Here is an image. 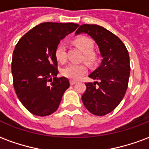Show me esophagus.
<instances>
[{
	"mask_svg": "<svg viewBox=\"0 0 149 149\" xmlns=\"http://www.w3.org/2000/svg\"><path fill=\"white\" fill-rule=\"evenodd\" d=\"M76 83H77V81H72V80L70 81V84H71V85H73V84H75Z\"/></svg>",
	"mask_w": 149,
	"mask_h": 149,
	"instance_id": "esophagus-1",
	"label": "esophagus"
}]
</instances>
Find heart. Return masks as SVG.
Returning <instances> with one entry per match:
<instances>
[{
	"instance_id": "heart-1",
	"label": "heart",
	"mask_w": 149,
	"mask_h": 149,
	"mask_svg": "<svg viewBox=\"0 0 149 149\" xmlns=\"http://www.w3.org/2000/svg\"><path fill=\"white\" fill-rule=\"evenodd\" d=\"M76 45L84 52V59L90 65H95L98 61L97 53L93 52V40L88 37H80L74 40ZM55 56L60 63H65L67 61V51L64 44H60L56 49ZM88 71L87 65L84 63H71L62 69L61 73L65 77L72 80H78Z\"/></svg>"
}]
</instances>
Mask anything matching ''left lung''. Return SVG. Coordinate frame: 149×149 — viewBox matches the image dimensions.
<instances>
[{"mask_svg": "<svg viewBox=\"0 0 149 149\" xmlns=\"http://www.w3.org/2000/svg\"><path fill=\"white\" fill-rule=\"evenodd\" d=\"M84 33L96 41L103 57L101 64L88 77L97 80L85 83L84 105L91 113L104 116L115 109L124 98L130 75L129 55L118 37L97 24H82L76 34Z\"/></svg>", "mask_w": 149, "mask_h": 149, "instance_id": "obj_1", "label": "left lung"}]
</instances>
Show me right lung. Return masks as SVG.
I'll return each instance as SVG.
<instances>
[{
    "label": "right lung",
    "mask_w": 149,
    "mask_h": 149,
    "mask_svg": "<svg viewBox=\"0 0 149 149\" xmlns=\"http://www.w3.org/2000/svg\"><path fill=\"white\" fill-rule=\"evenodd\" d=\"M78 26L74 23H41L24 34L15 47L13 87L21 104L34 115L45 116L56 111L70 85L65 77H56L55 52L61 40Z\"/></svg>",
    "instance_id": "1"
}]
</instances>
